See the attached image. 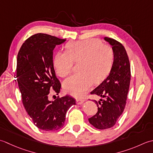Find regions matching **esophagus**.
Masks as SVG:
<instances>
[{
  "mask_svg": "<svg viewBox=\"0 0 153 153\" xmlns=\"http://www.w3.org/2000/svg\"><path fill=\"white\" fill-rule=\"evenodd\" d=\"M85 100L84 99H80V98H79V99H76V104H82V103L85 102Z\"/></svg>",
  "mask_w": 153,
  "mask_h": 153,
  "instance_id": "34e87169",
  "label": "esophagus"
}]
</instances>
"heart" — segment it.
I'll list each match as a JSON object with an SVG mask.
<instances>
[{
  "mask_svg": "<svg viewBox=\"0 0 153 153\" xmlns=\"http://www.w3.org/2000/svg\"><path fill=\"white\" fill-rule=\"evenodd\" d=\"M67 49L56 53L53 65L59 76L66 77L72 72L74 61L80 60L79 72L63 83L65 92L79 97L90 89L92 82L98 83L106 76L113 63L114 51L110 46L96 38L70 42Z\"/></svg>",
  "mask_w": 153,
  "mask_h": 153,
  "instance_id": "heart-1",
  "label": "heart"
}]
</instances>
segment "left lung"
<instances>
[{"instance_id":"8db88e82","label":"left lung","mask_w":153,"mask_h":153,"mask_svg":"<svg viewBox=\"0 0 153 153\" xmlns=\"http://www.w3.org/2000/svg\"><path fill=\"white\" fill-rule=\"evenodd\" d=\"M104 39L112 46L114 62L110 73L98 87L90 92L101 99L94 100L98 111L90 117V123L98 129L113 127L122 114L129 92L131 68L128 55L123 45L116 39L105 37Z\"/></svg>"}]
</instances>
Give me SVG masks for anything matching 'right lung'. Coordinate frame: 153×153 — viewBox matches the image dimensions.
<instances>
[{
    "mask_svg": "<svg viewBox=\"0 0 153 153\" xmlns=\"http://www.w3.org/2000/svg\"><path fill=\"white\" fill-rule=\"evenodd\" d=\"M65 41L45 33L34 34L24 42L17 56L16 78L24 106L37 128L48 131L61 129L67 111L76 104L68 95L54 101L48 98L51 89L57 94L60 92L53 53L55 46Z\"/></svg>",
    "mask_w": 153,
    "mask_h": 153,
    "instance_id": "add662e5",
    "label": "right lung"
}]
</instances>
